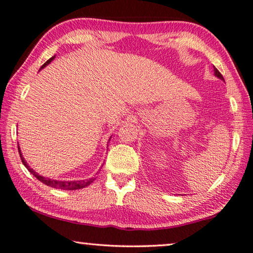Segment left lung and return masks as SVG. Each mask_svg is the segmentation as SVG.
Here are the masks:
<instances>
[{
  "label": "left lung",
  "mask_w": 253,
  "mask_h": 253,
  "mask_svg": "<svg viewBox=\"0 0 253 253\" xmlns=\"http://www.w3.org/2000/svg\"><path fill=\"white\" fill-rule=\"evenodd\" d=\"M214 75L216 76L217 78H220V80H222V81H224V78H223V76L221 75V73L218 72V70L214 67Z\"/></svg>",
  "instance_id": "left-lung-1"
}]
</instances>
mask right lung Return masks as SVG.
Segmentation results:
<instances>
[{
  "mask_svg": "<svg viewBox=\"0 0 253 253\" xmlns=\"http://www.w3.org/2000/svg\"><path fill=\"white\" fill-rule=\"evenodd\" d=\"M56 56L51 57L50 59H48L45 63L41 66L40 69L44 68L45 66L49 65L51 63V61L55 59ZM19 149V154H20V157H21V160H22V164L26 166L27 169L29 171H30L33 176H35L37 179L40 180L41 183H43L44 185L49 186V187H52V188H58V189H63V190H75V189H82V188H85L86 186H88L93 183V181L96 179V178H89V179H84V180H56V179H50V178L48 177H43L39 175L38 172H36L35 170H33L32 168H30V166L28 165V163L26 160H24L23 156L21 154V150H20V147L18 148Z\"/></svg>",
  "mask_w": 253,
  "mask_h": 253,
  "instance_id": "add662e5",
  "label": "right lung"
}]
</instances>
